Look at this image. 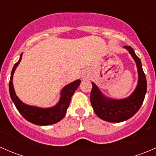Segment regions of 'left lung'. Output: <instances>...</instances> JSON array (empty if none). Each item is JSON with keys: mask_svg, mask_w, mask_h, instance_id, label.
<instances>
[{"mask_svg": "<svg viewBox=\"0 0 156 156\" xmlns=\"http://www.w3.org/2000/svg\"><path fill=\"white\" fill-rule=\"evenodd\" d=\"M134 59L137 67L138 83L136 89L128 97L115 100L106 97L98 87L92 82L90 103L94 112L99 118L108 122H122L134 115L144 103L147 88L146 75L139 57L130 46H125Z\"/></svg>", "mask_w": 156, "mask_h": 156, "instance_id": "1", "label": "left lung"}]
</instances>
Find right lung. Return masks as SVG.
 <instances>
[{
	"label": "right lung",
	"mask_w": 156,
	"mask_h": 156,
	"mask_svg": "<svg viewBox=\"0 0 156 156\" xmlns=\"http://www.w3.org/2000/svg\"><path fill=\"white\" fill-rule=\"evenodd\" d=\"M22 56H23V53H21L20 59L14 65L11 72L10 79L9 82V90H10V95L12 101L13 102L20 114L31 123L37 125H41V126L57 123L59 121L62 120L65 116L67 108L70 103L71 98L77 88L80 85L81 80H76L62 88L60 94V99L56 106L50 108H40L29 106L23 103L18 98L14 90L13 84H12L13 73L21 61Z\"/></svg>",
	"instance_id": "add662e5"
}]
</instances>
